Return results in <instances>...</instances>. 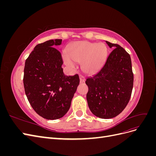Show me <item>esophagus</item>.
<instances>
[{
    "label": "esophagus",
    "mask_w": 156,
    "mask_h": 156,
    "mask_svg": "<svg viewBox=\"0 0 156 156\" xmlns=\"http://www.w3.org/2000/svg\"><path fill=\"white\" fill-rule=\"evenodd\" d=\"M79 79H80V82L81 83H84L85 81V77H84V76H83L82 75H79Z\"/></svg>",
    "instance_id": "1"
}]
</instances>
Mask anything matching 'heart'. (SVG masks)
I'll return each mask as SVG.
<instances>
[{
    "mask_svg": "<svg viewBox=\"0 0 156 156\" xmlns=\"http://www.w3.org/2000/svg\"><path fill=\"white\" fill-rule=\"evenodd\" d=\"M68 55L63 56L64 63L71 68L75 62H82V68L87 73H94L100 69L107 56L106 47L103 44L87 41L74 42L67 49Z\"/></svg>",
    "mask_w": 156,
    "mask_h": 156,
    "instance_id": "heart-1",
    "label": "heart"
}]
</instances>
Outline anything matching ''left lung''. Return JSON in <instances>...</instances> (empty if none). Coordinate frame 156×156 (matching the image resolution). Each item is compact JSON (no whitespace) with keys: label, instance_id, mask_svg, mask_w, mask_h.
Here are the masks:
<instances>
[{"label":"left lung","instance_id":"obj_1","mask_svg":"<svg viewBox=\"0 0 156 156\" xmlns=\"http://www.w3.org/2000/svg\"><path fill=\"white\" fill-rule=\"evenodd\" d=\"M110 48L100 71L86 80L87 100L90 110L101 119H112L121 113L128 103L133 86V73L129 54L116 44L106 41Z\"/></svg>","mask_w":156,"mask_h":156}]
</instances>
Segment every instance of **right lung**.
<instances>
[{
	"label": "right lung",
	"instance_id": "obj_1",
	"mask_svg": "<svg viewBox=\"0 0 156 156\" xmlns=\"http://www.w3.org/2000/svg\"><path fill=\"white\" fill-rule=\"evenodd\" d=\"M62 41L56 39L37 44L25 61L26 96L37 114L48 120L66 114L80 81L77 74L66 76L63 73L62 55L54 48Z\"/></svg>",
	"mask_w": 156,
	"mask_h": 156
}]
</instances>
